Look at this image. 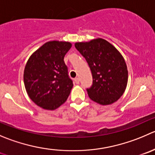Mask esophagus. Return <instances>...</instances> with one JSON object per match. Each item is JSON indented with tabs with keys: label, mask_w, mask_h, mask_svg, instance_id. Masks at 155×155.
Wrapping results in <instances>:
<instances>
[{
	"label": "esophagus",
	"mask_w": 155,
	"mask_h": 155,
	"mask_svg": "<svg viewBox=\"0 0 155 155\" xmlns=\"http://www.w3.org/2000/svg\"><path fill=\"white\" fill-rule=\"evenodd\" d=\"M74 81H75V82H76V84H79V78H75Z\"/></svg>",
	"instance_id": "obj_1"
}]
</instances>
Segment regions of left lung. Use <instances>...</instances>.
<instances>
[{
	"mask_svg": "<svg viewBox=\"0 0 155 155\" xmlns=\"http://www.w3.org/2000/svg\"><path fill=\"white\" fill-rule=\"evenodd\" d=\"M75 47L85 58L92 74V85L87 88L90 98L101 105L117 101L128 82V70L122 54L100 38L88 42H76Z\"/></svg>",
	"mask_w": 155,
	"mask_h": 155,
	"instance_id": "left-lung-1",
	"label": "left lung"
}]
</instances>
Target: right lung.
I'll return each mask as SVG.
<instances>
[{"label":"right lung","instance_id":"obj_1","mask_svg":"<svg viewBox=\"0 0 155 155\" xmlns=\"http://www.w3.org/2000/svg\"><path fill=\"white\" fill-rule=\"evenodd\" d=\"M72 44L68 41L46 42L28 58L23 74L28 97L45 110L59 107L73 88L64 58Z\"/></svg>","mask_w":155,"mask_h":155}]
</instances>
